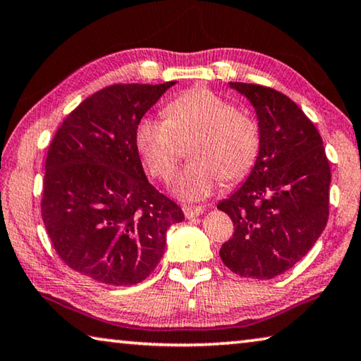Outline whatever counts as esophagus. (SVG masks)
<instances>
[{
    "mask_svg": "<svg viewBox=\"0 0 361 361\" xmlns=\"http://www.w3.org/2000/svg\"><path fill=\"white\" fill-rule=\"evenodd\" d=\"M183 214H185L186 219H196V216L204 214V207H201V205H199V207H192V205H185V207H183Z\"/></svg>",
    "mask_w": 361,
    "mask_h": 361,
    "instance_id": "esophagus-1",
    "label": "esophagus"
}]
</instances>
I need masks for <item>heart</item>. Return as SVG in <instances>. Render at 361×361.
<instances>
[{"instance_id": "1", "label": "heart", "mask_w": 361, "mask_h": 361, "mask_svg": "<svg viewBox=\"0 0 361 361\" xmlns=\"http://www.w3.org/2000/svg\"><path fill=\"white\" fill-rule=\"evenodd\" d=\"M136 147L157 178L173 175L190 145V164L171 183L181 201H202L220 185L236 183L252 170L260 151V130L249 114L207 88L180 94L165 107V117H142L136 127Z\"/></svg>"}]
</instances>
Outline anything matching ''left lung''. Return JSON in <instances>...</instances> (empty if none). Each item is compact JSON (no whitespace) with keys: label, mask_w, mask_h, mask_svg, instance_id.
Masks as SVG:
<instances>
[{"label":"left lung","mask_w":361,"mask_h":361,"mask_svg":"<svg viewBox=\"0 0 361 361\" xmlns=\"http://www.w3.org/2000/svg\"><path fill=\"white\" fill-rule=\"evenodd\" d=\"M254 107L260 151L252 170L216 209L234 233L220 249L233 273L271 279L293 268L322 236L329 216L331 169L318 130L288 96L230 82Z\"/></svg>","instance_id":"obj_1"}]
</instances>
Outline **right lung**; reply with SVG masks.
I'll return each mask as SVG.
<instances>
[{"instance_id":"right-lung-1","label":"right lung","mask_w":361,"mask_h":361,"mask_svg":"<svg viewBox=\"0 0 361 361\" xmlns=\"http://www.w3.org/2000/svg\"><path fill=\"white\" fill-rule=\"evenodd\" d=\"M176 82L112 85L85 99L54 135L42 215L72 270L112 286L141 283L157 267L167 230L185 220L142 170L136 127Z\"/></svg>"}]
</instances>
